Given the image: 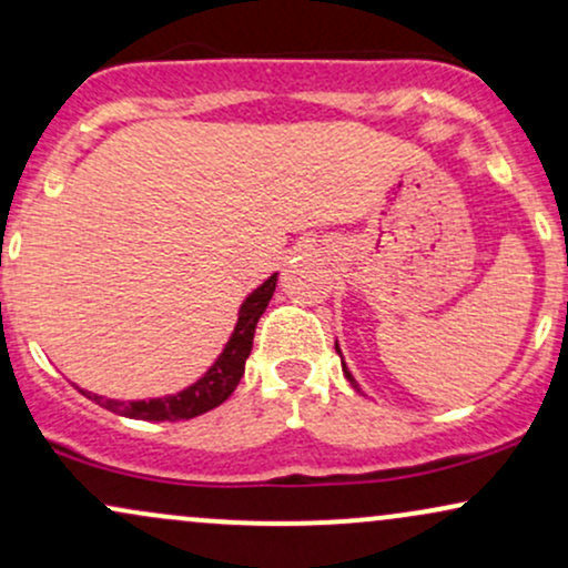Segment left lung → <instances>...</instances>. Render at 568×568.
<instances>
[{"instance_id":"left-lung-1","label":"left lung","mask_w":568,"mask_h":568,"mask_svg":"<svg viewBox=\"0 0 568 568\" xmlns=\"http://www.w3.org/2000/svg\"><path fill=\"white\" fill-rule=\"evenodd\" d=\"M336 352H338V357H341V367H344V375H346V381H349V384L357 388V392H362L359 388V384H357V378H354V375L349 373V367H346V362H344V354H341V346H338V341H336Z\"/></svg>"}]
</instances>
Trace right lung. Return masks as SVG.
I'll list each match as a JSON object with an SVG mask.
<instances>
[{
	"instance_id": "1",
	"label": "right lung",
	"mask_w": 568,
	"mask_h": 568,
	"mask_svg": "<svg viewBox=\"0 0 568 568\" xmlns=\"http://www.w3.org/2000/svg\"><path fill=\"white\" fill-rule=\"evenodd\" d=\"M275 285H277V272L272 277H266L256 291H251L248 296H245L241 310H237L235 331L230 333L222 354H219L214 365H211L209 371L195 381V384L182 388V392L153 396V399L124 402V399H108V396L84 392V388L79 386L77 388L87 396V399L98 402L100 407L134 420H190V418H197V415L209 413V409L222 405V402L235 392V386L241 384L245 373V359H248L251 346H254L256 323L264 314L266 304H270L272 293H275Z\"/></svg>"
}]
</instances>
